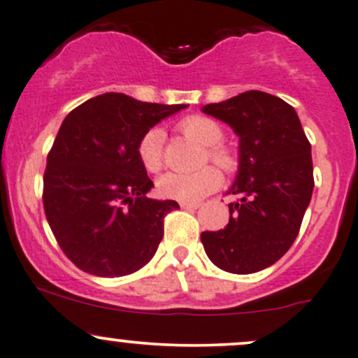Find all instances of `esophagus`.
Wrapping results in <instances>:
<instances>
[{
	"mask_svg": "<svg viewBox=\"0 0 358 358\" xmlns=\"http://www.w3.org/2000/svg\"><path fill=\"white\" fill-rule=\"evenodd\" d=\"M201 204H195V202H180V208L183 209H197Z\"/></svg>",
	"mask_w": 358,
	"mask_h": 358,
	"instance_id": "esophagus-1",
	"label": "esophagus"
}]
</instances>
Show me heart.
<instances>
[{
	"mask_svg": "<svg viewBox=\"0 0 358 358\" xmlns=\"http://www.w3.org/2000/svg\"><path fill=\"white\" fill-rule=\"evenodd\" d=\"M178 129L192 141L204 145L206 152L202 154V163L209 159L227 173H233L238 166V157L235 150L221 144L224 134L220 123L208 116L192 115L178 123ZM163 142L164 134L159 129H149L138 142V159L149 173L159 171L163 166ZM220 183V171L213 166H204L190 173H164L157 180V192L161 197L171 199V201L199 202L202 197L216 190Z\"/></svg>",
	"mask_w": 358,
	"mask_h": 358,
	"instance_id": "obj_1",
	"label": "heart"
}]
</instances>
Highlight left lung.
<instances>
[{
  "mask_svg": "<svg viewBox=\"0 0 358 358\" xmlns=\"http://www.w3.org/2000/svg\"><path fill=\"white\" fill-rule=\"evenodd\" d=\"M202 111L240 137L238 175L228 192L240 201L228 206L224 229L202 233V245L220 269L257 273L280 261L299 235L314 190L310 142L295 110L261 90Z\"/></svg>",
  "mask_w": 358,
  "mask_h": 358,
  "instance_id": "8db88e82",
  "label": "left lung"
}]
</instances>
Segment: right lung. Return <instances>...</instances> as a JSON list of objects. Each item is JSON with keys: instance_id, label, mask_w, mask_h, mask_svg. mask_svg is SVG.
Here are the masks:
<instances>
[{"instance_id": "add662e5", "label": "right lung", "mask_w": 358, "mask_h": 358, "mask_svg": "<svg viewBox=\"0 0 358 358\" xmlns=\"http://www.w3.org/2000/svg\"><path fill=\"white\" fill-rule=\"evenodd\" d=\"M185 108L106 92L63 120L48 154L43 202L56 242L78 269L127 276L156 254L164 216L180 206L145 197L154 183L137 145L156 123Z\"/></svg>"}]
</instances>
